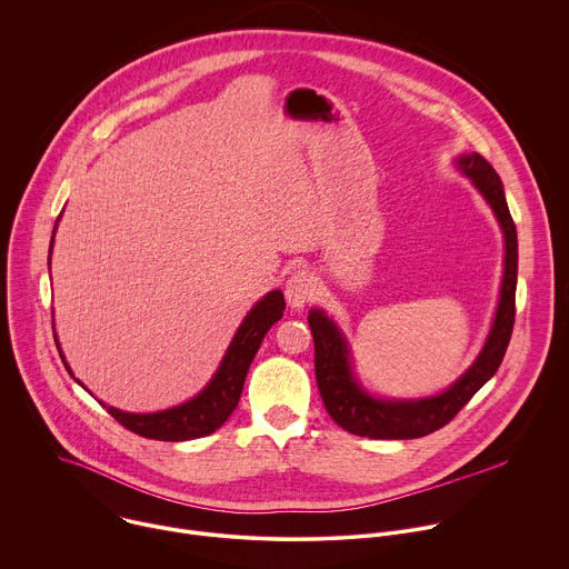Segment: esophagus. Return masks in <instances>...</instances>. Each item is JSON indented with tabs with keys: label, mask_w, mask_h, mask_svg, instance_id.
<instances>
[{
	"label": "esophagus",
	"mask_w": 569,
	"mask_h": 569,
	"mask_svg": "<svg viewBox=\"0 0 569 569\" xmlns=\"http://www.w3.org/2000/svg\"><path fill=\"white\" fill-rule=\"evenodd\" d=\"M284 296H287V302L291 309H302L318 296V280L313 278V273L298 269L296 273L289 276Z\"/></svg>",
	"instance_id": "1"
}]
</instances>
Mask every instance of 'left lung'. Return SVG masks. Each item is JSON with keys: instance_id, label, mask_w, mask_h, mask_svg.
Returning a JSON list of instances; mask_svg holds the SVG:
<instances>
[{"instance_id": "left-lung-1", "label": "left lung", "mask_w": 569, "mask_h": 569, "mask_svg": "<svg viewBox=\"0 0 569 569\" xmlns=\"http://www.w3.org/2000/svg\"><path fill=\"white\" fill-rule=\"evenodd\" d=\"M458 164L476 184V189L485 196L505 233V276L489 338L471 369L445 393L425 400L391 402L371 398L356 385L349 369V351L340 331L322 311H309L307 320L316 347V382L329 416L349 433L378 440H407L433 433L436 429L453 420V416L473 398V393L498 371L505 358L516 318V224L507 209L502 182L493 167L478 153L462 156Z\"/></svg>"}]
</instances>
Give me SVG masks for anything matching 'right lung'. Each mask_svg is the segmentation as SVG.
Masks as SVG:
<instances>
[{
    "mask_svg": "<svg viewBox=\"0 0 569 569\" xmlns=\"http://www.w3.org/2000/svg\"><path fill=\"white\" fill-rule=\"evenodd\" d=\"M51 249H53V242H51ZM282 313H284L282 291L267 293L240 325L213 380L193 400L158 413H127L104 405L107 411L129 431L144 438H153V440L178 442V440H193V438L213 433L218 427L227 422V418L238 407L247 371L267 331L282 318Z\"/></svg>",
    "mask_w": 569,
    "mask_h": 569,
    "instance_id": "1",
    "label": "right lung"
}]
</instances>
